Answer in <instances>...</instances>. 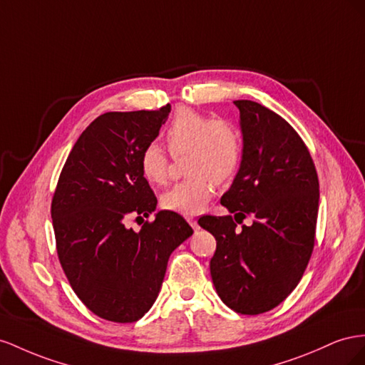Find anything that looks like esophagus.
Wrapping results in <instances>:
<instances>
[{"instance_id":"esophagus-1","label":"esophagus","mask_w":365,"mask_h":365,"mask_svg":"<svg viewBox=\"0 0 365 365\" xmlns=\"http://www.w3.org/2000/svg\"><path fill=\"white\" fill-rule=\"evenodd\" d=\"M186 220H188V223L192 226L194 231H197V229H199V225H197V220H195L194 217H186Z\"/></svg>"}]
</instances>
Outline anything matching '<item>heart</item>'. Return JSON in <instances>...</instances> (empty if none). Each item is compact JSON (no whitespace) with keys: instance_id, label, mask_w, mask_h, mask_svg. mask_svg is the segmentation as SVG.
Segmentation results:
<instances>
[{"instance_id":"b5f03b06","label":"heart","mask_w":365,"mask_h":365,"mask_svg":"<svg viewBox=\"0 0 365 365\" xmlns=\"http://www.w3.org/2000/svg\"><path fill=\"white\" fill-rule=\"evenodd\" d=\"M171 154L186 153L185 180L162 194L166 211L183 215L200 212L210 202L214 185L234 179L243 158L242 134L231 122L203 116L191 108H180L166 130ZM140 174L151 185H162L168 177V158L158 143H148L139 158Z\"/></svg>"}]
</instances>
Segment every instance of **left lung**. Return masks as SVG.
Here are the masks:
<instances>
[{
    "mask_svg": "<svg viewBox=\"0 0 365 365\" xmlns=\"http://www.w3.org/2000/svg\"><path fill=\"white\" fill-rule=\"evenodd\" d=\"M234 103L243 158L220 200L234 217L203 215L199 225L217 240L210 267L218 297L237 314L258 315L283 303L304 274L315 245L319 183L306 143L289 122L258 102ZM247 215L255 223L237 230Z\"/></svg>",
    "mask_w": 365,
    "mask_h": 365,
    "instance_id": "left-lung-1",
    "label": "left lung"
}]
</instances>
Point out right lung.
<instances>
[{
	"label": "right lung",
	"instance_id": "add662e5",
	"mask_svg": "<svg viewBox=\"0 0 365 365\" xmlns=\"http://www.w3.org/2000/svg\"><path fill=\"white\" fill-rule=\"evenodd\" d=\"M171 106L155 111H110L81 134L51 200L56 251L71 289L93 314L134 322L154 304L174 249L192 227L159 211L140 231L158 199L139 168L142 150L159 136Z\"/></svg>",
	"mask_w": 365,
	"mask_h": 365
}]
</instances>
